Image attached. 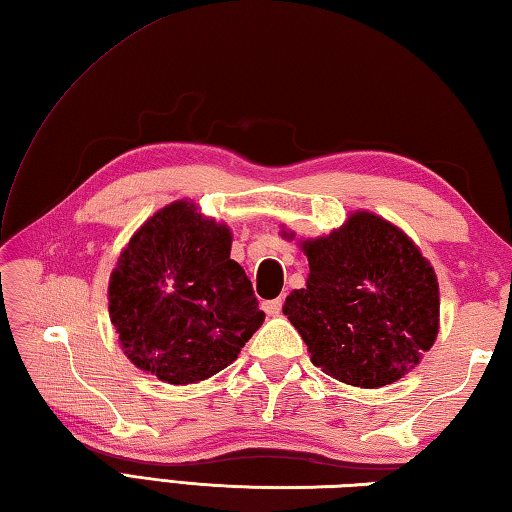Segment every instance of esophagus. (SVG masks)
<instances>
[{"label":"esophagus","mask_w":512,"mask_h":512,"mask_svg":"<svg viewBox=\"0 0 512 512\" xmlns=\"http://www.w3.org/2000/svg\"><path fill=\"white\" fill-rule=\"evenodd\" d=\"M263 310L267 316H278L283 310V298H274V301H263Z\"/></svg>","instance_id":"34e87169"}]
</instances>
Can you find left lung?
Listing matches in <instances>:
<instances>
[{
  "instance_id": "left-lung-1",
  "label": "left lung",
  "mask_w": 512,
  "mask_h": 512,
  "mask_svg": "<svg viewBox=\"0 0 512 512\" xmlns=\"http://www.w3.org/2000/svg\"><path fill=\"white\" fill-rule=\"evenodd\" d=\"M303 249L310 276L285 298L283 314L312 363L356 388L399 381L437 339L439 285L428 260L368 211Z\"/></svg>"
}]
</instances>
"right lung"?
Masks as SVG:
<instances>
[{
	"label": "right lung",
	"mask_w": 512,
	"mask_h": 512,
	"mask_svg": "<svg viewBox=\"0 0 512 512\" xmlns=\"http://www.w3.org/2000/svg\"><path fill=\"white\" fill-rule=\"evenodd\" d=\"M231 234L173 202L129 240L109 283L124 354L173 385L225 370L265 321L252 281L229 258Z\"/></svg>",
	"instance_id": "right-lung-1"
}]
</instances>
